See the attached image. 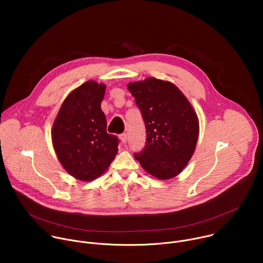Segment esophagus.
Wrapping results in <instances>:
<instances>
[{"instance_id":"1","label":"esophagus","mask_w":263,"mask_h":263,"mask_svg":"<svg viewBox=\"0 0 263 263\" xmlns=\"http://www.w3.org/2000/svg\"><path fill=\"white\" fill-rule=\"evenodd\" d=\"M120 139L123 143H126L128 141V135L126 133H123V134L120 135Z\"/></svg>"}]
</instances>
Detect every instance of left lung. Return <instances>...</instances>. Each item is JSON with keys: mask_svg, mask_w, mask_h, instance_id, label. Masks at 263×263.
<instances>
[{"mask_svg": "<svg viewBox=\"0 0 263 263\" xmlns=\"http://www.w3.org/2000/svg\"><path fill=\"white\" fill-rule=\"evenodd\" d=\"M145 126L146 141L134 158L154 177L177 176L191 160L199 137V121L191 103L171 82L146 78L128 84Z\"/></svg>", "mask_w": 263, "mask_h": 263, "instance_id": "left-lung-1", "label": "left lung"}]
</instances>
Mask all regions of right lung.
<instances>
[{
  "instance_id": "right-lung-1",
  "label": "right lung",
  "mask_w": 263,
  "mask_h": 263,
  "mask_svg": "<svg viewBox=\"0 0 263 263\" xmlns=\"http://www.w3.org/2000/svg\"><path fill=\"white\" fill-rule=\"evenodd\" d=\"M106 86L87 81L64 100L52 128V140L64 170L81 181L100 177L118 154L120 139L107 133L101 103Z\"/></svg>"
}]
</instances>
